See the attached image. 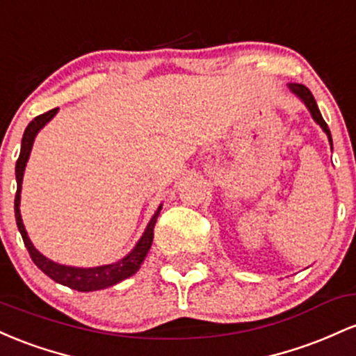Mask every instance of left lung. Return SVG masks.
Wrapping results in <instances>:
<instances>
[{"mask_svg":"<svg viewBox=\"0 0 356 356\" xmlns=\"http://www.w3.org/2000/svg\"><path fill=\"white\" fill-rule=\"evenodd\" d=\"M287 87H289V90L293 92V94L296 95V97H299L302 102H305V106L307 107V111H309V113H311V118H313L314 121H316V124H319V127H321V129L326 133V136H328V141H330V145H331V149H333V139H331V133H330V129H328V124H326L325 119H323L321 113H319L318 104H316V101H314V97H313V94H311V90L307 89L306 86H302V83H287Z\"/></svg>","mask_w":356,"mask_h":356,"instance_id":"8db88e82","label":"left lung"}]
</instances>
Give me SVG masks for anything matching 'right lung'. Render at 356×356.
Segmentation results:
<instances>
[{"label": "right lung", "mask_w": 356, "mask_h": 356, "mask_svg": "<svg viewBox=\"0 0 356 356\" xmlns=\"http://www.w3.org/2000/svg\"><path fill=\"white\" fill-rule=\"evenodd\" d=\"M58 113L57 109H51L49 113L37 115L30 124L26 126L25 133H23L22 139V149H19V158L17 161V168H15V173H17V195H15V217H17V225L19 234H22L25 247L30 252L31 261L35 262V266L38 267L42 273H45L50 279H54L58 284L70 287V289L81 291V293H90V291H99L111 287L118 282L124 281V279L131 277L139 270L143 261L146 259L147 252L151 249V243H153V230L154 223L158 220V215L161 211V207H158V210L154 211V215L151 217L149 223H147L145 234L141 235L138 243L134 245V249L131 250L126 257H122L121 261L114 262V264H106V266H97V267H72V266H63L57 264V262L50 261L49 257H45L42 252H38L35 249V245L31 243L30 237H28L25 225H23L22 213H19V200H22V183H23V175H25V168L30 158L31 147H33V141L40 133V129H43L51 119L55 118V114Z\"/></svg>", "instance_id": "right-lung-1"}]
</instances>
